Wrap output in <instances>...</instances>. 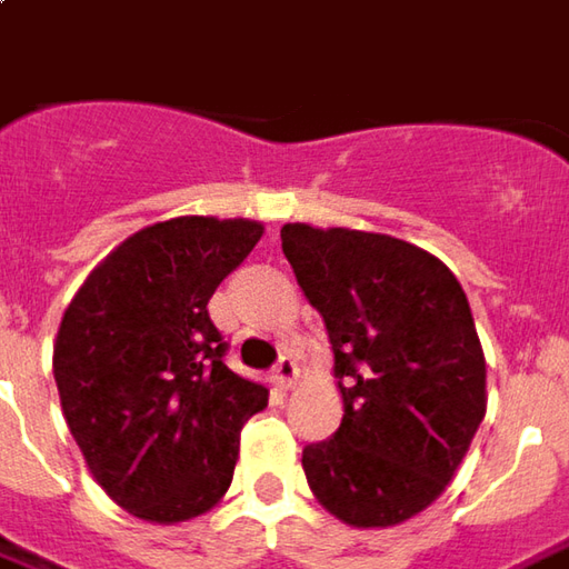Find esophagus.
Here are the masks:
<instances>
[{
  "instance_id": "34e87169",
  "label": "esophagus",
  "mask_w": 569,
  "mask_h": 569,
  "mask_svg": "<svg viewBox=\"0 0 569 569\" xmlns=\"http://www.w3.org/2000/svg\"><path fill=\"white\" fill-rule=\"evenodd\" d=\"M272 379H276L281 388H291L293 379H297V360H293L291 353H281V357H278L276 369H272Z\"/></svg>"
}]
</instances>
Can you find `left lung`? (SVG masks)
Listing matches in <instances>:
<instances>
[{
  "instance_id": "left-lung-1",
  "label": "left lung",
  "mask_w": 569,
  "mask_h": 569,
  "mask_svg": "<svg viewBox=\"0 0 569 569\" xmlns=\"http://www.w3.org/2000/svg\"><path fill=\"white\" fill-rule=\"evenodd\" d=\"M281 250L322 312L345 419L303 448L319 505L350 526H395L429 507L486 417V357L453 272L372 231L284 224Z\"/></svg>"
}]
</instances>
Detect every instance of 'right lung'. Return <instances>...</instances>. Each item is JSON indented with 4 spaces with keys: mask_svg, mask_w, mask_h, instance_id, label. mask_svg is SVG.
I'll return each mask as SVG.
<instances>
[{
    "mask_svg": "<svg viewBox=\"0 0 569 569\" xmlns=\"http://www.w3.org/2000/svg\"><path fill=\"white\" fill-rule=\"evenodd\" d=\"M262 238L250 219L181 216L137 231L68 303L52 372L68 429L106 495L150 523L222 498L243 422L269 400L224 363L209 297Z\"/></svg>",
    "mask_w": 569,
    "mask_h": 569,
    "instance_id": "obj_1",
    "label": "right lung"
}]
</instances>
